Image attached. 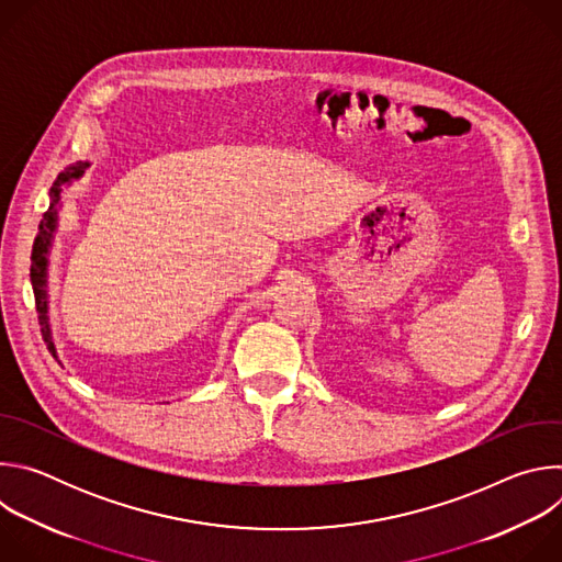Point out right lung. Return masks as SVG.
I'll return each instance as SVG.
<instances>
[{
	"label": "right lung",
	"instance_id": "right-lung-1",
	"mask_svg": "<svg viewBox=\"0 0 562 562\" xmlns=\"http://www.w3.org/2000/svg\"><path fill=\"white\" fill-rule=\"evenodd\" d=\"M89 169V162H75L66 167L57 180L50 187V204L48 211L44 213L40 222V233L33 243V254H31V284L35 293V306H37V317H40V327H42V338L48 345V351L53 358H57L55 345H53V334H50V323H48V291H46V278H48V254L53 245V233L57 228V206L61 200V189L68 187L72 180H79Z\"/></svg>",
	"mask_w": 562,
	"mask_h": 562
}]
</instances>
